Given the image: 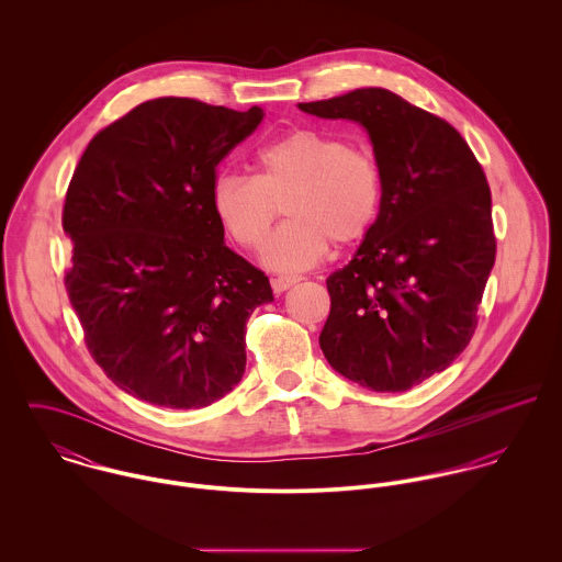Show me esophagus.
Listing matches in <instances>:
<instances>
[{
	"label": "esophagus",
	"instance_id": "34e87169",
	"mask_svg": "<svg viewBox=\"0 0 562 562\" xmlns=\"http://www.w3.org/2000/svg\"><path fill=\"white\" fill-rule=\"evenodd\" d=\"M299 281H303V277H299V274H279L272 279V288H274V292H285L292 285H296Z\"/></svg>",
	"mask_w": 562,
	"mask_h": 562
}]
</instances>
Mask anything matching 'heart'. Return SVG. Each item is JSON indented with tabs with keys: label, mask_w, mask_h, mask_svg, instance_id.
<instances>
[{
	"label": "heart",
	"mask_w": 562,
	"mask_h": 562,
	"mask_svg": "<svg viewBox=\"0 0 562 562\" xmlns=\"http://www.w3.org/2000/svg\"><path fill=\"white\" fill-rule=\"evenodd\" d=\"M283 205L290 218L266 246L274 270L324 259L328 241L361 240L383 205V177L368 154L310 127L292 130L255 156V175L218 172L212 207L246 250H259Z\"/></svg>",
	"instance_id": "1"
}]
</instances>
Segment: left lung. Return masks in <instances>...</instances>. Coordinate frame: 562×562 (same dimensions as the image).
I'll return each mask as SVG.
<instances>
[{
    "instance_id": "left-lung-1",
    "label": "left lung",
    "mask_w": 562,
    "mask_h": 562,
    "mask_svg": "<svg viewBox=\"0 0 562 562\" xmlns=\"http://www.w3.org/2000/svg\"><path fill=\"white\" fill-rule=\"evenodd\" d=\"M366 127L383 205L348 266L326 279L321 348L341 376L406 392L470 344L495 261L491 190L463 136L385 88L299 103Z\"/></svg>"
}]
</instances>
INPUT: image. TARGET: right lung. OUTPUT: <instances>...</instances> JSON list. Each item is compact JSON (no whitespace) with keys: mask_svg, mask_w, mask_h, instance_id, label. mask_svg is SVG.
<instances>
[{"mask_svg":"<svg viewBox=\"0 0 562 562\" xmlns=\"http://www.w3.org/2000/svg\"><path fill=\"white\" fill-rule=\"evenodd\" d=\"M261 119L257 105L151 99L101 130L74 172L69 301L97 366L140 401L201 408L241 381L244 328L272 288L225 244L212 183Z\"/></svg>","mask_w":562,"mask_h":562,"instance_id":"right-lung-1","label":"right lung"}]
</instances>
